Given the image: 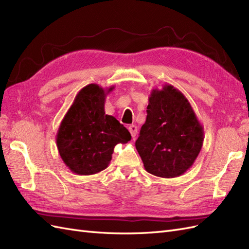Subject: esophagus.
I'll use <instances>...</instances> for the list:
<instances>
[{
  "instance_id": "34e87169",
  "label": "esophagus",
  "mask_w": 249,
  "mask_h": 249,
  "mask_svg": "<svg viewBox=\"0 0 249 249\" xmlns=\"http://www.w3.org/2000/svg\"><path fill=\"white\" fill-rule=\"evenodd\" d=\"M129 131H130V133H131L132 137L134 138V137L136 136V134H137V126H136L135 124H131V125H129Z\"/></svg>"
}]
</instances>
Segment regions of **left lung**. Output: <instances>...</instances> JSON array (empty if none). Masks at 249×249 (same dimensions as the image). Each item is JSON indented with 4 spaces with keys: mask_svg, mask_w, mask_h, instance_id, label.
Masks as SVG:
<instances>
[{
    "mask_svg": "<svg viewBox=\"0 0 249 249\" xmlns=\"http://www.w3.org/2000/svg\"><path fill=\"white\" fill-rule=\"evenodd\" d=\"M204 128L185 95L171 84L153 89L135 142L145 171L163 178L190 169L201 152Z\"/></svg>",
    "mask_w": 249,
    "mask_h": 249,
    "instance_id": "8db88e82",
    "label": "left lung"
}]
</instances>
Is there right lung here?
I'll list each match as a JSON object with an SVG mask.
<instances>
[{"mask_svg": "<svg viewBox=\"0 0 249 249\" xmlns=\"http://www.w3.org/2000/svg\"><path fill=\"white\" fill-rule=\"evenodd\" d=\"M114 86L82 88L59 125L56 142L65 166L78 175L96 174L108 166L115 145L131 141L130 132L107 115L105 101Z\"/></svg>", "mask_w": 249, "mask_h": 249, "instance_id": "obj_1", "label": "right lung"}]
</instances>
